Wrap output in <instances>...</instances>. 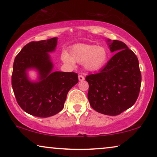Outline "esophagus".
Returning <instances> with one entry per match:
<instances>
[{"instance_id":"1","label":"esophagus","mask_w":157,"mask_h":157,"mask_svg":"<svg viewBox=\"0 0 157 157\" xmlns=\"http://www.w3.org/2000/svg\"><path fill=\"white\" fill-rule=\"evenodd\" d=\"M78 80L80 81H82L84 80V77H83V76H81V75H79L78 76Z\"/></svg>"}]
</instances>
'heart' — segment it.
I'll return each instance as SVG.
<instances>
[{"label":"heart","instance_id":"b5f03b06","mask_svg":"<svg viewBox=\"0 0 157 157\" xmlns=\"http://www.w3.org/2000/svg\"><path fill=\"white\" fill-rule=\"evenodd\" d=\"M63 63L74 66L77 63H83L87 71H97L106 65L109 60L108 50L104 46L86 44H77L69 49V53L63 52L61 55Z\"/></svg>","mask_w":157,"mask_h":157}]
</instances>
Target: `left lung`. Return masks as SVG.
I'll return each instance as SVG.
<instances>
[{
	"label": "left lung",
	"mask_w": 157,
	"mask_h": 157,
	"mask_svg": "<svg viewBox=\"0 0 157 157\" xmlns=\"http://www.w3.org/2000/svg\"><path fill=\"white\" fill-rule=\"evenodd\" d=\"M115 54L101 71L86 76L88 99L98 113L117 116L135 104L141 87V75L136 56L124 43L107 39Z\"/></svg>",
	"instance_id": "left-lung-1"
}]
</instances>
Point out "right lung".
Instances as JSON below:
<instances>
[{
	"instance_id": "right-lung-1",
	"label": "right lung",
	"mask_w": 157,
	"mask_h": 157,
	"mask_svg": "<svg viewBox=\"0 0 157 157\" xmlns=\"http://www.w3.org/2000/svg\"><path fill=\"white\" fill-rule=\"evenodd\" d=\"M58 38L31 42L16 56L13 66L12 87L17 102L29 114L46 118L60 112L68 92L78 82L74 72L53 71L49 53L54 52ZM37 74L36 80L30 70Z\"/></svg>"
}]
</instances>
